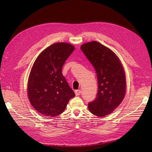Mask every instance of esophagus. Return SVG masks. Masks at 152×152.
<instances>
[{"label": "esophagus", "mask_w": 152, "mask_h": 152, "mask_svg": "<svg viewBox=\"0 0 152 152\" xmlns=\"http://www.w3.org/2000/svg\"><path fill=\"white\" fill-rule=\"evenodd\" d=\"M75 93L76 94V96H79L81 94V90L80 89H78V90H75Z\"/></svg>", "instance_id": "1"}]
</instances>
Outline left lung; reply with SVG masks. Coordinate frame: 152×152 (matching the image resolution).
Returning a JSON list of instances; mask_svg holds the SVG:
<instances>
[{"label": "left lung", "mask_w": 152, "mask_h": 152, "mask_svg": "<svg viewBox=\"0 0 152 152\" xmlns=\"http://www.w3.org/2000/svg\"><path fill=\"white\" fill-rule=\"evenodd\" d=\"M80 49L94 66L98 78V94L88 104L89 110L96 116L107 115L125 96L126 79L122 65L111 49L96 41L82 44Z\"/></svg>", "instance_id": "left-lung-1"}]
</instances>
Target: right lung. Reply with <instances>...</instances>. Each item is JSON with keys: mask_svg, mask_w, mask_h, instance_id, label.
<instances>
[{"mask_svg": "<svg viewBox=\"0 0 152 152\" xmlns=\"http://www.w3.org/2000/svg\"><path fill=\"white\" fill-rule=\"evenodd\" d=\"M73 45L57 42L41 53L28 77L27 93L31 104L45 116L54 117L64 112L75 96L62 74V68L74 50Z\"/></svg>", "mask_w": 152, "mask_h": 152, "instance_id": "1", "label": "right lung"}]
</instances>
